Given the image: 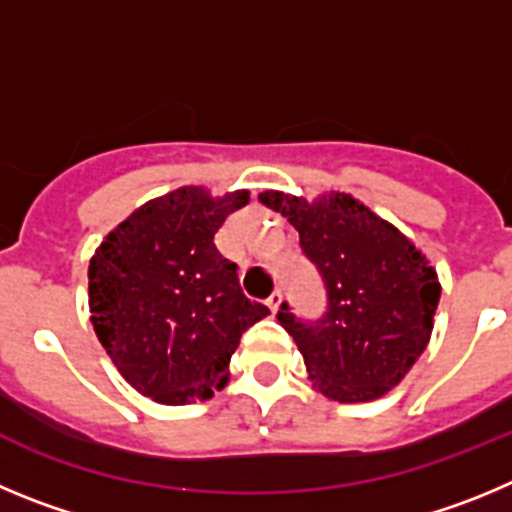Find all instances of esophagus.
I'll return each mask as SVG.
<instances>
[{
	"instance_id": "obj_1",
	"label": "esophagus",
	"mask_w": 512,
	"mask_h": 512,
	"mask_svg": "<svg viewBox=\"0 0 512 512\" xmlns=\"http://www.w3.org/2000/svg\"><path fill=\"white\" fill-rule=\"evenodd\" d=\"M280 303H283V293H280V290H273V293H270V298H267V306H270V311L273 313H278Z\"/></svg>"
}]
</instances>
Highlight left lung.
<instances>
[{
	"instance_id": "left-lung-1",
	"label": "left lung",
	"mask_w": 512,
	"mask_h": 512,
	"mask_svg": "<svg viewBox=\"0 0 512 512\" xmlns=\"http://www.w3.org/2000/svg\"><path fill=\"white\" fill-rule=\"evenodd\" d=\"M257 199L296 227L303 252L324 278V319L303 324L285 303L278 311L313 388L336 403L382 398L428 347L441 296L436 267L352 193L326 191L308 201L265 191Z\"/></svg>"
}]
</instances>
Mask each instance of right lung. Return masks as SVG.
<instances>
[{"label": "right lung", "mask_w": 512, "mask_h": 512, "mask_svg": "<svg viewBox=\"0 0 512 512\" xmlns=\"http://www.w3.org/2000/svg\"><path fill=\"white\" fill-rule=\"evenodd\" d=\"M250 191L183 186L112 229L89 262L91 324L119 375L163 405L206 400L229 380L242 331L267 306L242 293L216 232Z\"/></svg>", "instance_id": "right-lung-1"}]
</instances>
